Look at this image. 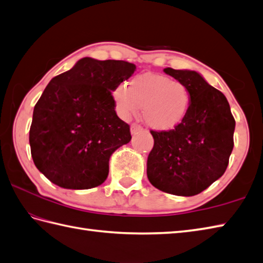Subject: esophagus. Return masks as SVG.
Instances as JSON below:
<instances>
[{"label":"esophagus","mask_w":263,"mask_h":263,"mask_svg":"<svg viewBox=\"0 0 263 263\" xmlns=\"http://www.w3.org/2000/svg\"><path fill=\"white\" fill-rule=\"evenodd\" d=\"M142 131V126L137 124V123H133V124L131 125V133L132 135H136V133Z\"/></svg>","instance_id":"34e87169"}]
</instances>
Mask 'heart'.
Masks as SVG:
<instances>
[{"label": "heart", "mask_w": 263, "mask_h": 263, "mask_svg": "<svg viewBox=\"0 0 263 263\" xmlns=\"http://www.w3.org/2000/svg\"><path fill=\"white\" fill-rule=\"evenodd\" d=\"M113 92L114 108L122 120H130L139 107L147 124L158 131L176 127L186 116L191 95L185 83L161 74L144 73L133 78Z\"/></svg>", "instance_id": "heart-1"}]
</instances>
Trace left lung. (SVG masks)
Here are the masks:
<instances>
[{"instance_id": "8db88e82", "label": "left lung", "mask_w": 263, "mask_h": 263, "mask_svg": "<svg viewBox=\"0 0 263 263\" xmlns=\"http://www.w3.org/2000/svg\"><path fill=\"white\" fill-rule=\"evenodd\" d=\"M187 86L191 103L184 120L173 130L154 131L147 176L166 193L192 197L224 174L234 147L235 120L224 93L198 72L164 69Z\"/></svg>"}]
</instances>
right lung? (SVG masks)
<instances>
[{
	"label": "right lung",
	"mask_w": 263,
	"mask_h": 263,
	"mask_svg": "<svg viewBox=\"0 0 263 263\" xmlns=\"http://www.w3.org/2000/svg\"><path fill=\"white\" fill-rule=\"evenodd\" d=\"M136 69L125 61L83 58L49 81L33 108L29 143L33 163L52 183L87 190L105 182L111 154L131 140L111 91Z\"/></svg>",
	"instance_id": "add662e5"
}]
</instances>
